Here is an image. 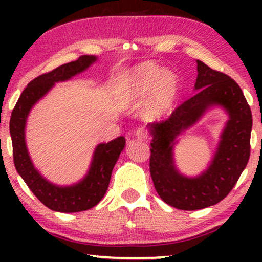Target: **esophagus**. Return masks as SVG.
<instances>
[{"instance_id":"34e87169","label":"esophagus","mask_w":262,"mask_h":262,"mask_svg":"<svg viewBox=\"0 0 262 262\" xmlns=\"http://www.w3.org/2000/svg\"><path fill=\"white\" fill-rule=\"evenodd\" d=\"M135 136H136V138L139 139V141H148L149 139V135L144 127L137 128V131L135 132Z\"/></svg>"}]
</instances>
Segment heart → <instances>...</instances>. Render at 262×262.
<instances>
[{"label": "heart", "mask_w": 262, "mask_h": 262, "mask_svg": "<svg viewBox=\"0 0 262 262\" xmlns=\"http://www.w3.org/2000/svg\"><path fill=\"white\" fill-rule=\"evenodd\" d=\"M180 89L178 75L155 63L139 64L127 81V92L132 99L142 101L149 96L150 116H162L168 112L178 100Z\"/></svg>", "instance_id": "1"}]
</instances>
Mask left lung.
<instances>
[{"mask_svg":"<svg viewBox=\"0 0 262 262\" xmlns=\"http://www.w3.org/2000/svg\"><path fill=\"white\" fill-rule=\"evenodd\" d=\"M195 94L186 100L167 120L148 125L151 135L150 174L161 199L179 210L205 209L220 203L237 182L249 160L252 111L239 85L228 75L196 60ZM221 106L229 119L213 160L196 177L178 171L173 160L177 137L207 110Z\"/></svg>","mask_w":262,"mask_h":262,"instance_id":"8db88e82","label":"left lung"}]
</instances>
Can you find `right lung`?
I'll use <instances>...</instances> for the list:
<instances>
[{
	"label": "right lung",
	"instance_id": "add662e5",
	"mask_svg": "<svg viewBox=\"0 0 262 262\" xmlns=\"http://www.w3.org/2000/svg\"><path fill=\"white\" fill-rule=\"evenodd\" d=\"M98 60L96 56H81L75 62L63 64L48 74L40 75L27 84L21 93L12 117L9 131L13 143L14 164L17 173L33 194L57 212H80L94 207L103 198L108 188L111 175L125 148V138L117 137L108 143L95 146L87 174L73 185L60 186L42 177L32 162L26 144V124L31 110L58 82L70 80L83 73Z\"/></svg>",
	"mask_w": 262,
	"mask_h": 262
}]
</instances>
